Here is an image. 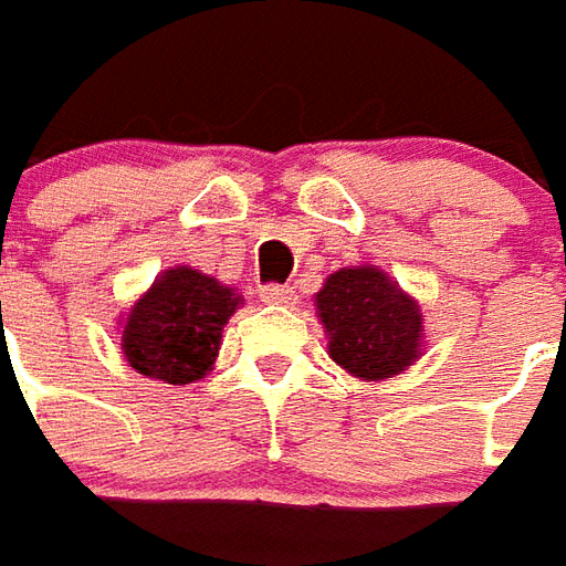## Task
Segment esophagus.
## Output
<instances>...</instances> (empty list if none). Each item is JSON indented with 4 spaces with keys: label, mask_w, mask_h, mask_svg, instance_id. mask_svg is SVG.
I'll use <instances>...</instances> for the list:
<instances>
[{
    "label": "esophagus",
    "mask_w": 566,
    "mask_h": 566,
    "mask_svg": "<svg viewBox=\"0 0 566 566\" xmlns=\"http://www.w3.org/2000/svg\"><path fill=\"white\" fill-rule=\"evenodd\" d=\"M260 300L272 303V306H291L294 303V287H287V284H266L260 291Z\"/></svg>",
    "instance_id": "34e87169"
}]
</instances>
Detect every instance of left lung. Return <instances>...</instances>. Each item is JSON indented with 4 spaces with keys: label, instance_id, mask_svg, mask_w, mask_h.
I'll list each match as a JSON object with an SVG mask.
<instances>
[{
    "label": "left lung",
    "instance_id": "1",
    "mask_svg": "<svg viewBox=\"0 0 566 566\" xmlns=\"http://www.w3.org/2000/svg\"><path fill=\"white\" fill-rule=\"evenodd\" d=\"M327 349L361 379H386L420 358V306L374 266L334 272L315 294Z\"/></svg>",
    "mask_w": 566,
    "mask_h": 566
}]
</instances>
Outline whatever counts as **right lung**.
<instances>
[{"label": "right lung", "mask_w": 566, "mask_h": 566, "mask_svg": "<svg viewBox=\"0 0 566 566\" xmlns=\"http://www.w3.org/2000/svg\"><path fill=\"white\" fill-rule=\"evenodd\" d=\"M239 306L232 287L199 270H168L146 291L125 322L122 349L144 377L184 386L214 365L220 334Z\"/></svg>", "instance_id": "obj_1"}]
</instances>
